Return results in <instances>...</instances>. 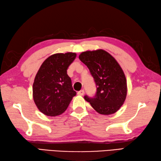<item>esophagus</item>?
<instances>
[{
	"label": "esophagus",
	"instance_id": "34e87169",
	"mask_svg": "<svg viewBox=\"0 0 161 161\" xmlns=\"http://www.w3.org/2000/svg\"><path fill=\"white\" fill-rule=\"evenodd\" d=\"M84 93H85V91L83 90H81L78 92V94L80 95V96H83V95L84 94Z\"/></svg>",
	"mask_w": 161,
	"mask_h": 161
}]
</instances>
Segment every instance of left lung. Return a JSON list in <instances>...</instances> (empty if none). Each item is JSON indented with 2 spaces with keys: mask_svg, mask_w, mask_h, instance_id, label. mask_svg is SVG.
Wrapping results in <instances>:
<instances>
[{
  "mask_svg": "<svg viewBox=\"0 0 161 161\" xmlns=\"http://www.w3.org/2000/svg\"><path fill=\"white\" fill-rule=\"evenodd\" d=\"M79 59L89 69L97 87L94 96L85 95L84 99L100 114L116 113L127 93L126 77L119 64L103 50L83 52Z\"/></svg>",
  "mask_w": 161,
  "mask_h": 161,
  "instance_id": "obj_1",
  "label": "left lung"
}]
</instances>
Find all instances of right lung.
I'll return each mask as SVG.
<instances>
[{
	"label": "right lung",
	"instance_id": "right-lung-1",
	"mask_svg": "<svg viewBox=\"0 0 161 161\" xmlns=\"http://www.w3.org/2000/svg\"><path fill=\"white\" fill-rule=\"evenodd\" d=\"M74 53H57L48 57L36 75L32 92L38 109L47 116L64 113L76 95L67 69L76 58Z\"/></svg>",
	"mask_w": 161,
	"mask_h": 161
}]
</instances>
